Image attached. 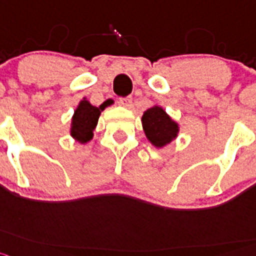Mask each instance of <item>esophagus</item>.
I'll return each instance as SVG.
<instances>
[{"label": "esophagus", "mask_w": 256, "mask_h": 256, "mask_svg": "<svg viewBox=\"0 0 256 256\" xmlns=\"http://www.w3.org/2000/svg\"><path fill=\"white\" fill-rule=\"evenodd\" d=\"M120 104L126 106V108H131V106H132V98L131 96L121 98V99H120Z\"/></svg>", "instance_id": "34e87169"}]
</instances>
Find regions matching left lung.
I'll return each mask as SVG.
<instances>
[{
  "mask_svg": "<svg viewBox=\"0 0 256 256\" xmlns=\"http://www.w3.org/2000/svg\"><path fill=\"white\" fill-rule=\"evenodd\" d=\"M142 124L146 139L156 148L168 146L179 132V125L158 106H153L144 112Z\"/></svg>",
  "mask_w": 256,
  "mask_h": 256,
  "instance_id": "obj_1",
  "label": "left lung"
}]
</instances>
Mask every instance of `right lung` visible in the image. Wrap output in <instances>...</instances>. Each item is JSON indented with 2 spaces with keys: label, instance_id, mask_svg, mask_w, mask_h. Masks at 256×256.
Listing matches in <instances>:
<instances>
[{
  "label": "right lung",
  "instance_id": "obj_1",
  "mask_svg": "<svg viewBox=\"0 0 256 256\" xmlns=\"http://www.w3.org/2000/svg\"><path fill=\"white\" fill-rule=\"evenodd\" d=\"M104 108H106L104 106H92L90 102L86 100V98L80 102L72 117V124H70V135L74 140L85 144L92 139L98 120Z\"/></svg>",
  "mask_w": 256,
  "mask_h": 256
}]
</instances>
